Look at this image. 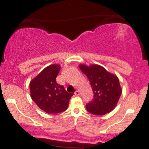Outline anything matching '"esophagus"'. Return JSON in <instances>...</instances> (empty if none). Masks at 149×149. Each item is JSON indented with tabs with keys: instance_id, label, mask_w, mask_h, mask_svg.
Listing matches in <instances>:
<instances>
[{
	"instance_id": "obj_1",
	"label": "esophagus",
	"mask_w": 149,
	"mask_h": 149,
	"mask_svg": "<svg viewBox=\"0 0 149 149\" xmlns=\"http://www.w3.org/2000/svg\"><path fill=\"white\" fill-rule=\"evenodd\" d=\"M75 95H80V91H79V90H76V91L75 92Z\"/></svg>"
}]
</instances>
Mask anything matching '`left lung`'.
Instances as JSON below:
<instances>
[{"label": "left lung", "instance_id": "left-lung-1", "mask_svg": "<svg viewBox=\"0 0 149 149\" xmlns=\"http://www.w3.org/2000/svg\"><path fill=\"white\" fill-rule=\"evenodd\" d=\"M79 68L88 77L94 93L93 100L86 104L87 111L97 116L112 111L122 93L118 77L97 64H80Z\"/></svg>", "mask_w": 149, "mask_h": 149}]
</instances>
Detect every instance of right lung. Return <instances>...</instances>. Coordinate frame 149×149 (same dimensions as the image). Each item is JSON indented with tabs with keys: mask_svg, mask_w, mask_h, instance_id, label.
Segmentation results:
<instances>
[{
	"mask_svg": "<svg viewBox=\"0 0 149 149\" xmlns=\"http://www.w3.org/2000/svg\"><path fill=\"white\" fill-rule=\"evenodd\" d=\"M60 66L51 64L30 83L31 97L40 109L47 113H59L67 109L73 93L66 92L56 81Z\"/></svg>",
	"mask_w": 149,
	"mask_h": 149,
	"instance_id": "add662e5",
	"label": "right lung"
}]
</instances>
